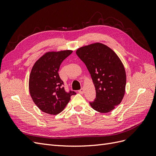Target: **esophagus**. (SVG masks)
<instances>
[{"mask_svg": "<svg viewBox=\"0 0 156 156\" xmlns=\"http://www.w3.org/2000/svg\"><path fill=\"white\" fill-rule=\"evenodd\" d=\"M78 92H79V94H83L84 93V89H83V88H81V89L79 90Z\"/></svg>", "mask_w": 156, "mask_h": 156, "instance_id": "34e87169", "label": "esophagus"}]
</instances>
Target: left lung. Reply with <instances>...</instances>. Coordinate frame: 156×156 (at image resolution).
Masks as SVG:
<instances>
[{
  "instance_id": "1",
  "label": "left lung",
  "mask_w": 156,
  "mask_h": 156,
  "mask_svg": "<svg viewBox=\"0 0 156 156\" xmlns=\"http://www.w3.org/2000/svg\"><path fill=\"white\" fill-rule=\"evenodd\" d=\"M76 54L85 64L95 87L96 97L90 105L101 113L112 111L125 94L126 75L122 61L115 51L101 43L81 47Z\"/></svg>"
}]
</instances>
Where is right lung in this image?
<instances>
[{
	"label": "right lung",
	"instance_id": "add662e5",
	"mask_svg": "<svg viewBox=\"0 0 156 156\" xmlns=\"http://www.w3.org/2000/svg\"><path fill=\"white\" fill-rule=\"evenodd\" d=\"M72 50L47 52L33 66L29 77V92L40 109L49 115H57L67 105L74 91L66 92L58 75L62 61Z\"/></svg>",
	"mask_w": 156,
	"mask_h": 156
}]
</instances>
